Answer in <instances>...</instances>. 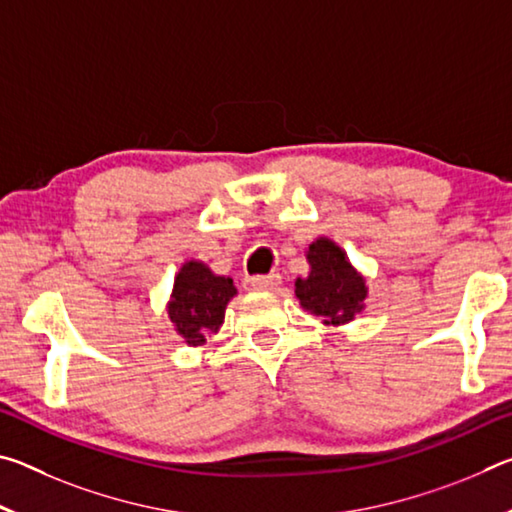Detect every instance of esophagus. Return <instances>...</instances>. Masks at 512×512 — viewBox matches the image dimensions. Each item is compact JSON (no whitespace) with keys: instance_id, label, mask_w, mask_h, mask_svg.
Listing matches in <instances>:
<instances>
[{"instance_id":"obj_1","label":"esophagus","mask_w":512,"mask_h":512,"mask_svg":"<svg viewBox=\"0 0 512 512\" xmlns=\"http://www.w3.org/2000/svg\"><path fill=\"white\" fill-rule=\"evenodd\" d=\"M280 282H282L280 275H277V273H268V275L248 277L246 287H248L250 291H273Z\"/></svg>"}]
</instances>
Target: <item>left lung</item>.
I'll use <instances>...</instances> for the list:
<instances>
[{"label": "left lung", "instance_id": "left-lung-1", "mask_svg": "<svg viewBox=\"0 0 512 512\" xmlns=\"http://www.w3.org/2000/svg\"><path fill=\"white\" fill-rule=\"evenodd\" d=\"M305 257L309 271L293 282L300 307L311 316L323 318L327 327L352 323L366 309V277L350 264L348 253L329 237L311 241Z\"/></svg>", "mask_w": 512, "mask_h": 512}]
</instances>
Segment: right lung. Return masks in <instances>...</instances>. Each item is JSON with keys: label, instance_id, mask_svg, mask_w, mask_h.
Wrapping results in <instances>:
<instances>
[{"label": "right lung", "instance_id": "add662e5", "mask_svg": "<svg viewBox=\"0 0 512 512\" xmlns=\"http://www.w3.org/2000/svg\"><path fill=\"white\" fill-rule=\"evenodd\" d=\"M237 296L230 277L216 275L201 259H187L176 273L167 300V314L187 345H203L207 336L219 334L225 307Z\"/></svg>", "mask_w": 512, "mask_h": 512}]
</instances>
